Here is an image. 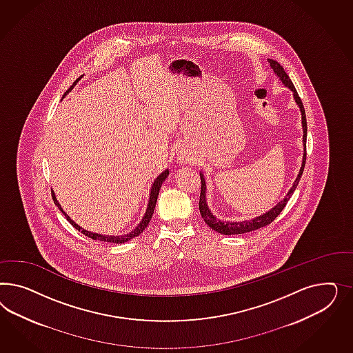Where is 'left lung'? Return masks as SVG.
<instances>
[{
	"label": "left lung",
	"instance_id": "left-lung-1",
	"mask_svg": "<svg viewBox=\"0 0 353 353\" xmlns=\"http://www.w3.org/2000/svg\"><path fill=\"white\" fill-rule=\"evenodd\" d=\"M268 62L270 64L272 70L274 71V74L279 77V80L285 84V85L289 88L290 90L294 93V99L296 102V105L299 106L300 112H301V125H303V145H304V154H303V163H301V167H300L299 174L296 177V180L292 183V188L290 189L288 195L279 202V203L273 207L270 211H268L267 214H261V216H257L255 219H251V220H245V221H221L219 220L214 214L210 211L208 205H207V201H205V181H204L203 173L201 172V182H202V188H201V196H199V211L203 217L204 223L208 225L211 229H214V232L217 233H221L225 235H233V234H243V233H248V232H252V230H256L260 229L263 226H267L270 224L272 221H274V219L277 217L278 214L282 212V210L285 208V205L289 202L292 192H295L296 186L300 181V177L303 174L304 171V167H305V159H307V118H305V110L304 106L301 103V99H300L299 94L295 89V86L292 84L291 79L289 75L285 72L283 67L281 64L273 61V59H268Z\"/></svg>",
	"mask_w": 353,
	"mask_h": 353
}]
</instances>
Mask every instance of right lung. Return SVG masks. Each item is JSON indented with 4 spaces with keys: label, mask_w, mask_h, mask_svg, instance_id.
I'll return each instance as SVG.
<instances>
[{
    "label": "right lung",
    "mask_w": 353,
    "mask_h": 353,
    "mask_svg": "<svg viewBox=\"0 0 353 353\" xmlns=\"http://www.w3.org/2000/svg\"><path fill=\"white\" fill-rule=\"evenodd\" d=\"M77 80H79V79H77ZM77 80L74 83V85L71 86V88L64 93V96H65V94H67V93H68V92H70V90L76 85ZM168 174H170V171H168V170H165V171L161 172V174L155 179V181H154L152 186H151L149 204H148V208H146V214L143 216V219L141 220V223L136 226V229H133V230H132L130 233H128V234L103 235L98 234V233H92V232H88L85 229H83L81 226H79V225L76 224L75 221H72V220L70 219V216L64 212L63 210H62V207H61V204L58 203V201H57V198H55V194H54V192H52V196H53L54 203L58 205V208L62 211V214H63L64 216H65V219L70 221V224L72 225L74 228H76L79 232H81L83 234L86 235V236H89V238H92V239H94V241H102V242H110V243H124V242H128L130 239H133L134 236H137V235L141 234V233L148 228L150 220H151V217H152V214H154V210H155V204H157V201H158V195H159L161 183H163V181L167 179V176H168Z\"/></svg>",
    "instance_id": "add662e5"
}]
</instances>
